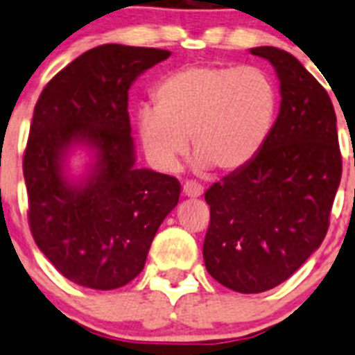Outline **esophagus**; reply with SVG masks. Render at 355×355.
I'll use <instances>...</instances> for the list:
<instances>
[{"mask_svg": "<svg viewBox=\"0 0 355 355\" xmlns=\"http://www.w3.org/2000/svg\"><path fill=\"white\" fill-rule=\"evenodd\" d=\"M204 192V187L198 182L194 180H187L184 184V194L187 196V198H199V196H202Z\"/></svg>", "mask_w": 355, "mask_h": 355, "instance_id": "34e87169", "label": "esophagus"}]
</instances>
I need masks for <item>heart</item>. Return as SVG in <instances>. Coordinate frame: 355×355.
<instances>
[{"label":"heart","instance_id":"heart-1","mask_svg":"<svg viewBox=\"0 0 355 355\" xmlns=\"http://www.w3.org/2000/svg\"><path fill=\"white\" fill-rule=\"evenodd\" d=\"M135 125L146 155L164 171L177 168L187 135L200 168L235 171L263 149L275 127L280 94L259 67L191 65L164 75Z\"/></svg>","mask_w":355,"mask_h":355}]
</instances>
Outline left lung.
<instances>
[{
	"label": "left lung",
	"mask_w": 355,
	"mask_h": 355,
	"mask_svg": "<svg viewBox=\"0 0 355 355\" xmlns=\"http://www.w3.org/2000/svg\"><path fill=\"white\" fill-rule=\"evenodd\" d=\"M250 55L277 70L280 114L257 156L204 194L206 270L241 293L277 287L321 245L342 178L336 114L323 85L284 49L261 46Z\"/></svg>",
	"instance_id": "left-lung-1"
}]
</instances>
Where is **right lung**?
Masks as SVG:
<instances>
[{
    "label": "right lung",
    "instance_id": "right-lung-1",
    "mask_svg": "<svg viewBox=\"0 0 355 355\" xmlns=\"http://www.w3.org/2000/svg\"><path fill=\"white\" fill-rule=\"evenodd\" d=\"M171 53L103 44L46 84L24 151L28 228L53 266L82 287L113 290L142 271L180 182L135 168L128 118L132 82ZM85 141L98 161L84 186L62 178L67 148Z\"/></svg>",
    "mask_w": 355,
    "mask_h": 355
}]
</instances>
